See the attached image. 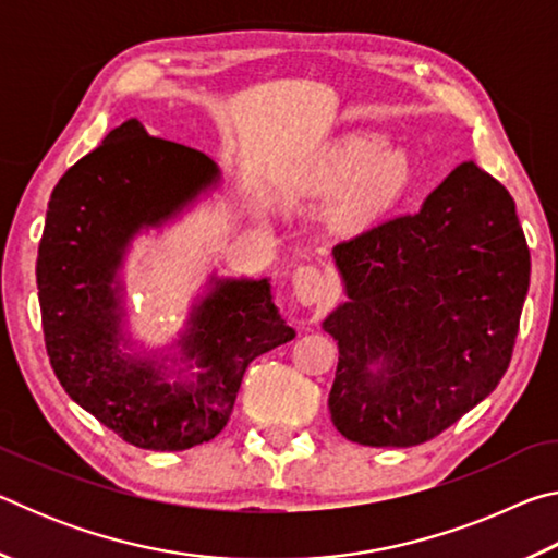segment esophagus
<instances>
[{
    "label": "esophagus",
    "instance_id": "obj_1",
    "mask_svg": "<svg viewBox=\"0 0 558 558\" xmlns=\"http://www.w3.org/2000/svg\"><path fill=\"white\" fill-rule=\"evenodd\" d=\"M292 292L302 302V305H315L323 302L327 295V286L323 272L313 266H300L292 270Z\"/></svg>",
    "mask_w": 558,
    "mask_h": 558
}]
</instances>
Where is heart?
I'll list each match as a JSON object with an SVG mask.
<instances>
[{"label": "heart", "instance_id": "obj_1", "mask_svg": "<svg viewBox=\"0 0 558 558\" xmlns=\"http://www.w3.org/2000/svg\"><path fill=\"white\" fill-rule=\"evenodd\" d=\"M413 167L403 147L374 130H354L307 159L302 182L323 194L339 192L332 219L344 231H362L401 199Z\"/></svg>", "mask_w": 558, "mask_h": 558}]
</instances>
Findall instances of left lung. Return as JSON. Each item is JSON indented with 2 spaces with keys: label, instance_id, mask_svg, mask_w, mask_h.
Returning <instances> with one entry per match:
<instances>
[{
  "label": "left lung",
  "instance_id": "1",
  "mask_svg": "<svg viewBox=\"0 0 558 558\" xmlns=\"http://www.w3.org/2000/svg\"><path fill=\"white\" fill-rule=\"evenodd\" d=\"M347 300L329 413L347 440L421 446L485 401L512 359L529 248L507 189L462 162L413 216L332 248Z\"/></svg>",
  "mask_w": 558,
  "mask_h": 558
}]
</instances>
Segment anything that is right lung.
Masks as SVG:
<instances>
[{"mask_svg": "<svg viewBox=\"0 0 558 558\" xmlns=\"http://www.w3.org/2000/svg\"><path fill=\"white\" fill-rule=\"evenodd\" d=\"M221 182L211 157L130 118L51 194L36 260L46 352L65 393L137 448L186 450L219 436L248 364L295 337L270 278L216 270L172 342L147 347L132 335L122 276L132 243L182 219Z\"/></svg>", "mask_w": 558, "mask_h": 558, "instance_id": "obj_1", "label": "right lung"}]
</instances>
